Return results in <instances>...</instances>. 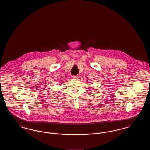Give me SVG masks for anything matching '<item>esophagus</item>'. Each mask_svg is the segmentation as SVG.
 I'll list each match as a JSON object with an SVG mask.
<instances>
[{"label":"esophagus","instance_id":"esophagus-1","mask_svg":"<svg viewBox=\"0 0 150 150\" xmlns=\"http://www.w3.org/2000/svg\"><path fill=\"white\" fill-rule=\"evenodd\" d=\"M72 78L74 79H77L78 78V75H72Z\"/></svg>","mask_w":150,"mask_h":150}]
</instances>
